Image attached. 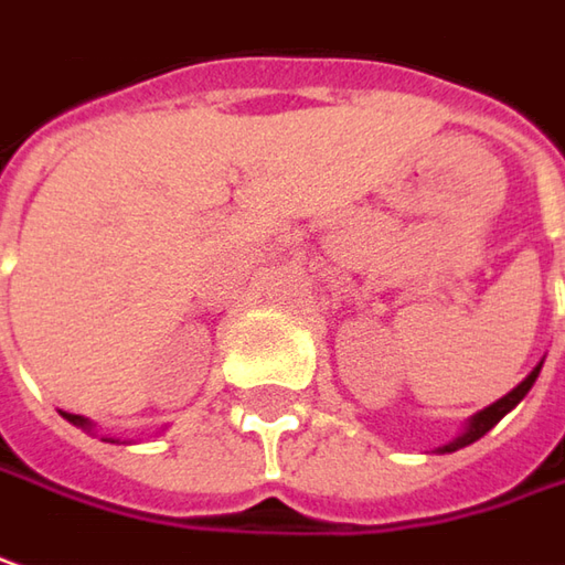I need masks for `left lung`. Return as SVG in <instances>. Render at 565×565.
<instances>
[{
  "label": "left lung",
  "mask_w": 565,
  "mask_h": 565,
  "mask_svg": "<svg viewBox=\"0 0 565 565\" xmlns=\"http://www.w3.org/2000/svg\"><path fill=\"white\" fill-rule=\"evenodd\" d=\"M541 364H544V361H541ZM541 364H537L532 374L522 380V383H519L515 390H510V393H507L503 399H497L493 405H488V408H481L478 415H471V418H468V424H466V430H462V434H459L456 440H449L446 446H440L437 452H456V449H462V446L475 444V440H481V437L488 434L493 424L500 422L503 415H510L512 408H515L519 402L529 396V390H532L534 380H537V374H541Z\"/></svg>",
  "instance_id": "8db88e82"
}]
</instances>
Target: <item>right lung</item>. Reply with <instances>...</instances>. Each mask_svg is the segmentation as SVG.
Here are the masks:
<instances>
[{
	"instance_id": "right-lung-1",
	"label": "right lung",
	"mask_w": 565,
	"mask_h": 565,
	"mask_svg": "<svg viewBox=\"0 0 565 565\" xmlns=\"http://www.w3.org/2000/svg\"><path fill=\"white\" fill-rule=\"evenodd\" d=\"M62 418H65V422H72L75 427H81V430H94V422H90V418H84V415H72V412H62ZM103 440H106V444H119L116 437H103Z\"/></svg>"
}]
</instances>
